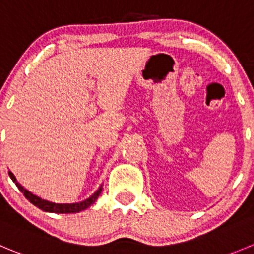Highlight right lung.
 Segmentation results:
<instances>
[{
  "label": "right lung",
  "mask_w": 254,
  "mask_h": 254,
  "mask_svg": "<svg viewBox=\"0 0 254 254\" xmlns=\"http://www.w3.org/2000/svg\"><path fill=\"white\" fill-rule=\"evenodd\" d=\"M8 175L11 177V180L16 183V186L18 187V190L25 194V197L27 198L28 201L33 204V206L38 207L40 209L45 212H51V213H78V212L84 211L86 208L92 206L96 202V199L98 198V195L102 192V185L98 187V190L93 193L92 195H89L88 198L83 199L81 202H76V203H55V202H50L47 199H42L38 195L33 194L32 192H30L28 190H26L23 186H21L20 183L17 182L16 177L13 176V173L11 171H8Z\"/></svg>",
  "instance_id": "add662e5"
}]
</instances>
